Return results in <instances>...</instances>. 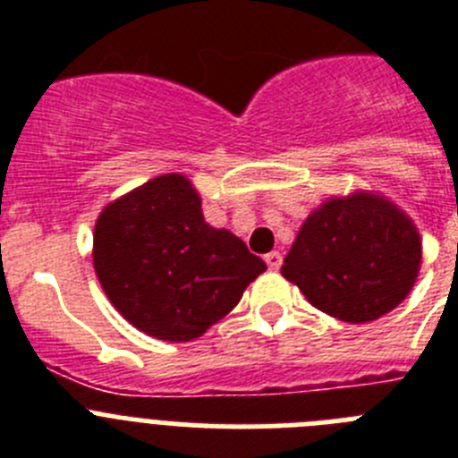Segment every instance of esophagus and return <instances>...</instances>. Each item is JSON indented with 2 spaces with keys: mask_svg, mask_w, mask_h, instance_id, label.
<instances>
[{
  "mask_svg": "<svg viewBox=\"0 0 458 458\" xmlns=\"http://www.w3.org/2000/svg\"><path fill=\"white\" fill-rule=\"evenodd\" d=\"M264 259L270 270H279V266H282V254L279 252H268Z\"/></svg>",
  "mask_w": 458,
  "mask_h": 458,
  "instance_id": "1",
  "label": "esophagus"
}]
</instances>
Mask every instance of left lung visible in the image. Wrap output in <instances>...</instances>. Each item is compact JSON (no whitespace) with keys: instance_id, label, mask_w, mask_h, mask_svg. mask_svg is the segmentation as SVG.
Returning a JSON list of instances; mask_svg holds the SVG:
<instances>
[{"instance_id":"8db88e82","label":"left lung","mask_w":458,"mask_h":458,"mask_svg":"<svg viewBox=\"0 0 458 458\" xmlns=\"http://www.w3.org/2000/svg\"><path fill=\"white\" fill-rule=\"evenodd\" d=\"M422 242L402 210L376 194L330 199L301 226L282 275L317 310L346 323L380 318L408 295Z\"/></svg>"}]
</instances>
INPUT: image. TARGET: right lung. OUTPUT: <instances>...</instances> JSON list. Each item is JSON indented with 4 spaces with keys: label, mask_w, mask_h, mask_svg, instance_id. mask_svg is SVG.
I'll use <instances>...</instances> for the list:
<instances>
[{
    "label": "right lung",
    "mask_w": 458,
    "mask_h": 458,
    "mask_svg": "<svg viewBox=\"0 0 458 458\" xmlns=\"http://www.w3.org/2000/svg\"><path fill=\"white\" fill-rule=\"evenodd\" d=\"M93 268L125 321L167 342H190L226 317L266 264L201 216L181 174L112 201L93 232Z\"/></svg>",
    "instance_id": "1"
}]
</instances>
